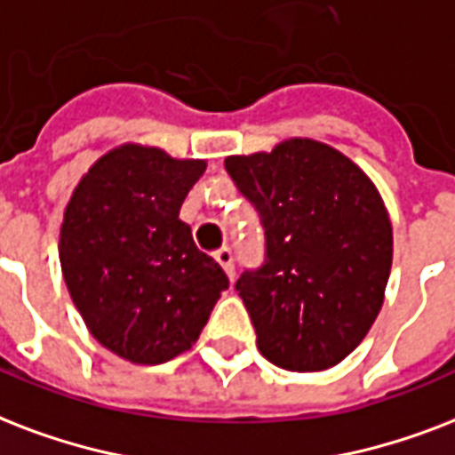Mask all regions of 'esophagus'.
Here are the masks:
<instances>
[{
    "mask_svg": "<svg viewBox=\"0 0 455 455\" xmlns=\"http://www.w3.org/2000/svg\"><path fill=\"white\" fill-rule=\"evenodd\" d=\"M213 259L223 266V270L228 273V277H235V263H232V251L228 249V246H223V249H218L216 253H213Z\"/></svg>",
    "mask_w": 455,
    "mask_h": 455,
    "instance_id": "obj_1",
    "label": "esophagus"
}]
</instances>
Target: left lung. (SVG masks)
I'll return each instance as SVG.
<instances>
[{"instance_id": "left-lung-1", "label": "left lung", "mask_w": 455, "mask_h": 455, "mask_svg": "<svg viewBox=\"0 0 455 455\" xmlns=\"http://www.w3.org/2000/svg\"><path fill=\"white\" fill-rule=\"evenodd\" d=\"M225 168L266 230V263L235 284L259 351L284 371L332 368L385 301L394 239L378 188L351 158L308 137L228 156Z\"/></svg>"}]
</instances>
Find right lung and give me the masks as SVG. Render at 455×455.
<instances>
[{
  "label": "right lung",
  "instance_id": "1",
  "mask_svg": "<svg viewBox=\"0 0 455 455\" xmlns=\"http://www.w3.org/2000/svg\"><path fill=\"white\" fill-rule=\"evenodd\" d=\"M204 171L202 158L121 144L94 161L63 211L59 260L70 299L94 339L137 365L189 351L230 284L180 220Z\"/></svg>",
  "mask_w": 455,
  "mask_h": 455
}]
</instances>
